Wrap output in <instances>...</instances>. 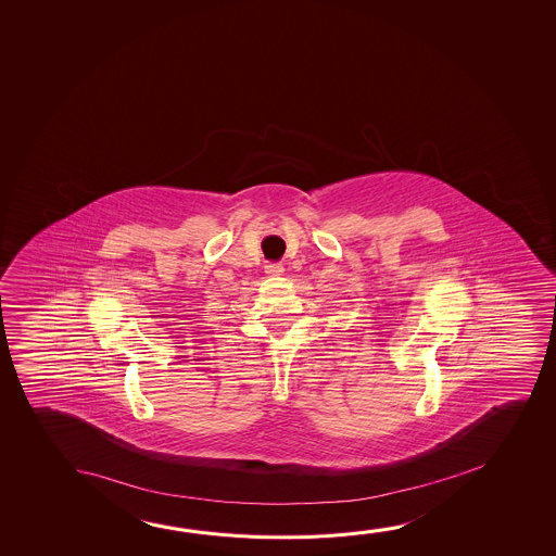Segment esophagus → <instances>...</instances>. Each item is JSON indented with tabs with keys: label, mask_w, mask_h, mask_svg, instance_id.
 <instances>
[{
	"label": "esophagus",
	"mask_w": 556,
	"mask_h": 556,
	"mask_svg": "<svg viewBox=\"0 0 556 556\" xmlns=\"http://www.w3.org/2000/svg\"><path fill=\"white\" fill-rule=\"evenodd\" d=\"M285 271L282 264H269L265 265V274L269 275H281Z\"/></svg>",
	"instance_id": "34e87169"
}]
</instances>
